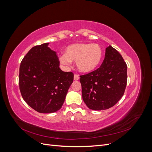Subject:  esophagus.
<instances>
[{"label":"esophagus","mask_w":152,"mask_h":152,"mask_svg":"<svg viewBox=\"0 0 152 152\" xmlns=\"http://www.w3.org/2000/svg\"><path fill=\"white\" fill-rule=\"evenodd\" d=\"M73 79H74L75 80H78L79 79V75H77V74H75L74 75V77H73Z\"/></svg>","instance_id":"34e87169"}]
</instances>
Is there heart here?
Instances as JSON below:
<instances>
[{"instance_id": "heart-1", "label": "heart", "mask_w": 152, "mask_h": 152, "mask_svg": "<svg viewBox=\"0 0 152 152\" xmlns=\"http://www.w3.org/2000/svg\"><path fill=\"white\" fill-rule=\"evenodd\" d=\"M103 55V49L99 44H73L66 48L65 54L59 57V61L65 65H69L71 61H76L79 70L89 72L99 65Z\"/></svg>"}]
</instances>
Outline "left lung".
Masks as SVG:
<instances>
[{"instance_id": "8db88e82", "label": "left lung", "mask_w": 152, "mask_h": 152, "mask_svg": "<svg viewBox=\"0 0 152 152\" xmlns=\"http://www.w3.org/2000/svg\"><path fill=\"white\" fill-rule=\"evenodd\" d=\"M127 68L121 54L111 45L107 48L100 67L80 75L82 98L87 107L94 110L113 107L125 92Z\"/></svg>"}]
</instances>
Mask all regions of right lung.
Masks as SVG:
<instances>
[{"instance_id":"right-lung-1","label":"right lung","mask_w":152,"mask_h":152,"mask_svg":"<svg viewBox=\"0 0 152 152\" xmlns=\"http://www.w3.org/2000/svg\"><path fill=\"white\" fill-rule=\"evenodd\" d=\"M49 43L35 45L22 59L19 87L23 98L39 113H53L65 102L74 74L59 68L56 53Z\"/></svg>"}]
</instances>
